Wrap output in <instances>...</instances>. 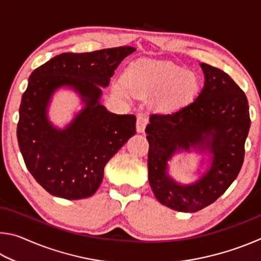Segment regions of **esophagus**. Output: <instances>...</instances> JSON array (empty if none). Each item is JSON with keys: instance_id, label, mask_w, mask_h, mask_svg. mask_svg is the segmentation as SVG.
<instances>
[{"instance_id": "1", "label": "esophagus", "mask_w": 261, "mask_h": 261, "mask_svg": "<svg viewBox=\"0 0 261 261\" xmlns=\"http://www.w3.org/2000/svg\"><path fill=\"white\" fill-rule=\"evenodd\" d=\"M148 123V118L145 116V115H139L138 117H137V123H136V129H137V132H139V134H141V132L145 131V127H146Z\"/></svg>"}]
</instances>
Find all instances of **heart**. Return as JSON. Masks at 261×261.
<instances>
[{
  "mask_svg": "<svg viewBox=\"0 0 261 261\" xmlns=\"http://www.w3.org/2000/svg\"><path fill=\"white\" fill-rule=\"evenodd\" d=\"M114 90L136 98L154 96L159 109L173 110L191 101L198 90V79L193 72L170 62L139 61L126 69L122 84H115Z\"/></svg>",
  "mask_w": 261,
  "mask_h": 261,
  "instance_id": "b5f03b06",
  "label": "heart"
}]
</instances>
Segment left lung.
Returning a JSON list of instances; mask_svg holds the SVG:
<instances>
[{
  "label": "left lung",
  "mask_w": 261,
  "mask_h": 261,
  "mask_svg": "<svg viewBox=\"0 0 261 261\" xmlns=\"http://www.w3.org/2000/svg\"><path fill=\"white\" fill-rule=\"evenodd\" d=\"M205 84L191 103L170 114H152L146 126L148 180L156 199L171 210L194 213L214 202L236 179L244 161L250 130L244 92L222 70L200 63ZM212 154L200 179L179 185L167 174V161L176 152Z\"/></svg>",
  "instance_id": "1"
}]
</instances>
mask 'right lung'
Returning <instances> with one entry per match:
<instances>
[{
  "mask_svg": "<svg viewBox=\"0 0 261 261\" xmlns=\"http://www.w3.org/2000/svg\"><path fill=\"white\" fill-rule=\"evenodd\" d=\"M136 50L116 47L91 53H63L31 73L21 96L17 138L35 180L55 197L84 199L103 179L105 166L136 135L135 115H117L100 103L118 64ZM72 88L86 105L64 129L47 120L51 96Z\"/></svg>",
  "mask_w": 261,
  "mask_h": 261,
  "instance_id": "1",
  "label": "right lung"
}]
</instances>
